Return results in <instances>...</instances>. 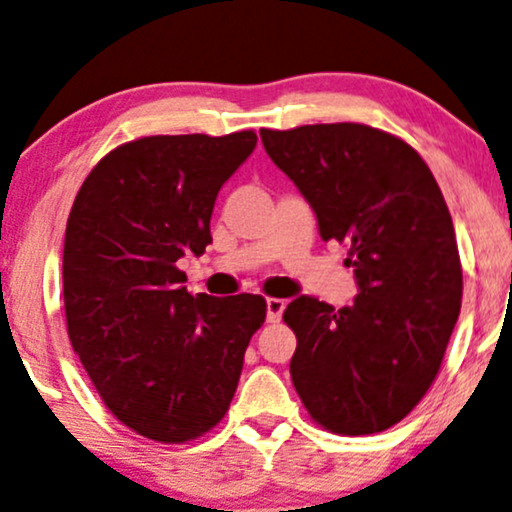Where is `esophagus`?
Segmentation results:
<instances>
[{
  "label": "esophagus",
  "instance_id": "esophagus-1",
  "mask_svg": "<svg viewBox=\"0 0 512 512\" xmlns=\"http://www.w3.org/2000/svg\"><path fill=\"white\" fill-rule=\"evenodd\" d=\"M283 309H286V300H281V297H269V300H267V321L276 323L278 319H281Z\"/></svg>",
  "mask_w": 512,
  "mask_h": 512
}]
</instances>
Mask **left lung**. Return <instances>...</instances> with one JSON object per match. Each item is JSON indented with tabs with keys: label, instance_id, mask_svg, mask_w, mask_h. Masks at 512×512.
I'll return each mask as SVG.
<instances>
[{
	"label": "left lung",
	"instance_id": "left-lung-1",
	"mask_svg": "<svg viewBox=\"0 0 512 512\" xmlns=\"http://www.w3.org/2000/svg\"><path fill=\"white\" fill-rule=\"evenodd\" d=\"M260 137L312 205L323 241L347 243L359 286L349 307L312 295L286 307L295 390L326 430L383 432L430 390L461 312V257L442 191L406 141L368 125Z\"/></svg>",
	"mask_w": 512,
	"mask_h": 512
}]
</instances>
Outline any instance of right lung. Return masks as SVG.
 Returning <instances> with one entry per match:
<instances>
[{
  "label": "right lung",
  "instance_id": "add662e5",
  "mask_svg": "<svg viewBox=\"0 0 512 512\" xmlns=\"http://www.w3.org/2000/svg\"><path fill=\"white\" fill-rule=\"evenodd\" d=\"M255 146L250 129L129 141L89 172L70 210V342L108 411L155 442H189L224 418L267 316L260 295L193 297L177 267L212 243L217 193Z\"/></svg>",
  "mask_w": 512,
  "mask_h": 512
}]
</instances>
